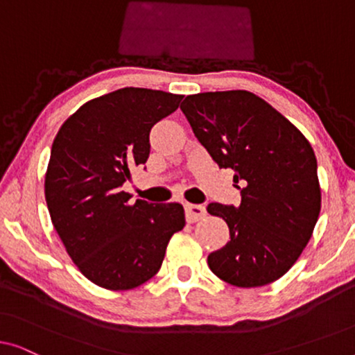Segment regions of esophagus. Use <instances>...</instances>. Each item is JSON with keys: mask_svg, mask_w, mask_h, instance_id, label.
<instances>
[{"mask_svg": "<svg viewBox=\"0 0 355 355\" xmlns=\"http://www.w3.org/2000/svg\"><path fill=\"white\" fill-rule=\"evenodd\" d=\"M207 210L203 205H193V203H186V220L189 223H197L202 218H205Z\"/></svg>", "mask_w": 355, "mask_h": 355, "instance_id": "34e87169", "label": "esophagus"}]
</instances>
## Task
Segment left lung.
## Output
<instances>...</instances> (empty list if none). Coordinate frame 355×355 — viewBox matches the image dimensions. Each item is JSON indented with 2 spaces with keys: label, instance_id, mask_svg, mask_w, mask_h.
Wrapping results in <instances>:
<instances>
[{
  "label": "left lung",
  "instance_id": "1",
  "mask_svg": "<svg viewBox=\"0 0 355 355\" xmlns=\"http://www.w3.org/2000/svg\"><path fill=\"white\" fill-rule=\"evenodd\" d=\"M181 110L218 166L231 168L241 184L239 207H207L227 223L231 237L208 255V266L237 288L273 283L302 254L322 208L312 145L247 90L189 95Z\"/></svg>",
  "mask_w": 355,
  "mask_h": 355
}]
</instances>
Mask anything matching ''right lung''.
I'll return each instance as SVG.
<instances>
[{
    "label": "right lung",
    "mask_w": 355,
    "mask_h": 355,
    "mask_svg": "<svg viewBox=\"0 0 355 355\" xmlns=\"http://www.w3.org/2000/svg\"><path fill=\"white\" fill-rule=\"evenodd\" d=\"M181 100L162 90H114L82 105L53 140L48 211L72 261L100 288L128 291L153 278L186 225L181 203L130 205L123 191L130 168L147 162L150 130Z\"/></svg>",
    "instance_id": "obj_1"
}]
</instances>
